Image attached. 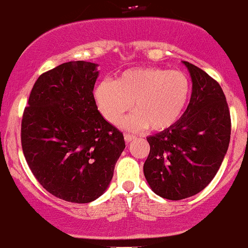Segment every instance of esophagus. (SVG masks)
Listing matches in <instances>:
<instances>
[{"label":"esophagus","mask_w":248,"mask_h":248,"mask_svg":"<svg viewBox=\"0 0 248 248\" xmlns=\"http://www.w3.org/2000/svg\"><path fill=\"white\" fill-rule=\"evenodd\" d=\"M135 136H132V135H130V134H125L124 135V140H125V142L126 143H129V142H131L132 140H135Z\"/></svg>","instance_id":"1"}]
</instances>
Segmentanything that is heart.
<instances>
[{
	"mask_svg": "<svg viewBox=\"0 0 248 248\" xmlns=\"http://www.w3.org/2000/svg\"><path fill=\"white\" fill-rule=\"evenodd\" d=\"M189 97L190 82L182 72L156 67L124 71L114 82L103 80L94 90L98 108L111 124H118L134 104L136 113L123 122L130 130L169 129L181 118Z\"/></svg>",
	"mask_w": 248,
	"mask_h": 248,
	"instance_id": "1",
	"label": "heart"
}]
</instances>
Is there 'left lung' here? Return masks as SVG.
<instances>
[{"label":"left lung","mask_w":248,"mask_h":248,"mask_svg":"<svg viewBox=\"0 0 248 248\" xmlns=\"http://www.w3.org/2000/svg\"><path fill=\"white\" fill-rule=\"evenodd\" d=\"M193 80L187 110L176 124L148 137L150 153L144 176L151 189L168 200L200 193L217 175L231 138V114L215 79L183 61Z\"/></svg>","instance_id":"8db88e82"}]
</instances>
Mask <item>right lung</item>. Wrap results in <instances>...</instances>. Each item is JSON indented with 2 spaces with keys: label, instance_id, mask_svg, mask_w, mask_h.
<instances>
[{
  "label": "right lung",
  "instance_id": "1",
  "mask_svg": "<svg viewBox=\"0 0 248 248\" xmlns=\"http://www.w3.org/2000/svg\"><path fill=\"white\" fill-rule=\"evenodd\" d=\"M97 63L70 61L42 73L21 122L31 172L52 195L89 203L106 190L125 148L124 136L98 111Z\"/></svg>",
  "mask_w": 248,
  "mask_h": 248
}]
</instances>
